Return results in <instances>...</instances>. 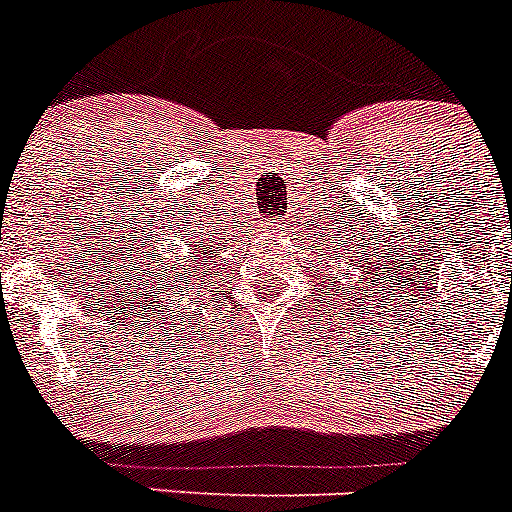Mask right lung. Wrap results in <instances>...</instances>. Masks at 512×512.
<instances>
[{
	"instance_id": "1",
	"label": "right lung",
	"mask_w": 512,
	"mask_h": 512,
	"mask_svg": "<svg viewBox=\"0 0 512 512\" xmlns=\"http://www.w3.org/2000/svg\"><path fill=\"white\" fill-rule=\"evenodd\" d=\"M184 246H189L187 241H184ZM171 269H176V264H164V269H161V266H158V271H151V279H155L156 276L159 277L156 282L151 284L153 289H161V292H158V302H164V305H176V302H182V297L184 300H192L194 297V289L197 287H202V284H197L194 282V274L192 271H189L187 277H184V271L179 269V271H174V274H171ZM158 281H164L165 284L162 285L161 288L157 287ZM171 294L172 297L169 298L168 295ZM200 297V295H197ZM169 299L170 302L166 303L165 300Z\"/></svg>"
}]
</instances>
